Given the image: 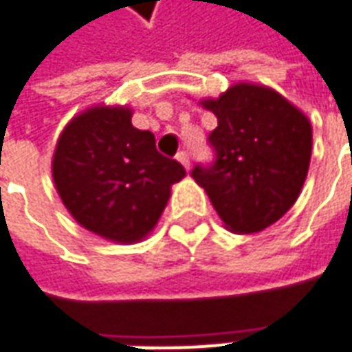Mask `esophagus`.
I'll return each instance as SVG.
<instances>
[{"label":"esophagus","mask_w":352,"mask_h":352,"mask_svg":"<svg viewBox=\"0 0 352 352\" xmlns=\"http://www.w3.org/2000/svg\"><path fill=\"white\" fill-rule=\"evenodd\" d=\"M177 160H179V162H181V164H183V167H185V169H190V160H188V153L187 152H179L177 153Z\"/></svg>","instance_id":"1"}]
</instances>
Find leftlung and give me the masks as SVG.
<instances>
[{
	"label": "left lung",
	"instance_id": "1",
	"mask_svg": "<svg viewBox=\"0 0 352 352\" xmlns=\"http://www.w3.org/2000/svg\"><path fill=\"white\" fill-rule=\"evenodd\" d=\"M200 104L218 118L208 136L216 160L195 165L190 175L226 228L236 234L269 228L292 208L308 175V116L280 93L255 83H236Z\"/></svg>",
	"mask_w": 352,
	"mask_h": 352
}]
</instances>
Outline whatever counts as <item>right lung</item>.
I'll return each mask as SVG.
<instances>
[{"label":"right lung","instance_id":"add662e5","mask_svg":"<svg viewBox=\"0 0 352 352\" xmlns=\"http://www.w3.org/2000/svg\"><path fill=\"white\" fill-rule=\"evenodd\" d=\"M128 107L97 104L72 118L60 134L52 177L60 199L85 230L132 243L157 224L171 185L185 167L155 148L150 130L130 122Z\"/></svg>","mask_w":352,"mask_h":352}]
</instances>
